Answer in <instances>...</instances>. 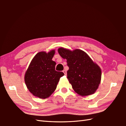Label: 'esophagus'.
Instances as JSON below:
<instances>
[{"label":"esophagus","mask_w":126,"mask_h":126,"mask_svg":"<svg viewBox=\"0 0 126 126\" xmlns=\"http://www.w3.org/2000/svg\"><path fill=\"white\" fill-rule=\"evenodd\" d=\"M63 73H64V74L65 75H66V74H66V70H64L63 71Z\"/></svg>","instance_id":"34e87169"}]
</instances>
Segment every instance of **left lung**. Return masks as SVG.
Listing matches in <instances>:
<instances>
[{
    "label": "left lung",
    "mask_w": 126,
    "mask_h": 126,
    "mask_svg": "<svg viewBox=\"0 0 126 126\" xmlns=\"http://www.w3.org/2000/svg\"><path fill=\"white\" fill-rule=\"evenodd\" d=\"M58 52L66 59L69 70L67 79L75 92L81 96L93 94L101 79V70L86 52L79 49L70 50L60 47Z\"/></svg>",
    "instance_id": "left-lung-1"
}]
</instances>
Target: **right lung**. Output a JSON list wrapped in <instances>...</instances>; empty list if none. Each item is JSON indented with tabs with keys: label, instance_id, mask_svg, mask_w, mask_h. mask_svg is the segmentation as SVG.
Masks as SVG:
<instances>
[{
	"label": "right lung",
	"instance_id": "1",
	"mask_svg": "<svg viewBox=\"0 0 126 126\" xmlns=\"http://www.w3.org/2000/svg\"><path fill=\"white\" fill-rule=\"evenodd\" d=\"M55 50L41 51L34 56L26 71L24 81L28 90L36 97L45 99L55 92L63 72L55 70L52 59Z\"/></svg>",
	"mask_w": 126,
	"mask_h": 126
}]
</instances>
